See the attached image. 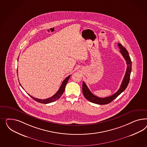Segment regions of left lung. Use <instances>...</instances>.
I'll return each mask as SVG.
<instances>
[{
    "label": "left lung",
    "mask_w": 147,
    "mask_h": 147,
    "mask_svg": "<svg viewBox=\"0 0 147 147\" xmlns=\"http://www.w3.org/2000/svg\"><path fill=\"white\" fill-rule=\"evenodd\" d=\"M118 46L120 49V52L122 54L123 58H125L127 65V70L125 71V77L120 87L115 93L113 95H112L110 96L104 98H98V96H95V95H94L90 91L89 88L87 87V85L85 84V82H83L82 93L84 94V95L85 98L91 102L98 104V105H107L108 103H109L111 102L113 100L115 99L116 98H117L121 93H122L128 85L129 80H130V73L131 71V61L129 57V53L127 51V49H125V47L120 43H118Z\"/></svg>",
    "instance_id": "obj_1"
}]
</instances>
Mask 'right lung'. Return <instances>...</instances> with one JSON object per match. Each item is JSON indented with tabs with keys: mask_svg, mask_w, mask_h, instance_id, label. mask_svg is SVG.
<instances>
[{
	"mask_svg": "<svg viewBox=\"0 0 147 147\" xmlns=\"http://www.w3.org/2000/svg\"><path fill=\"white\" fill-rule=\"evenodd\" d=\"M17 73H18V70H17ZM71 76H67V78L63 80V81L62 82V84L61 85L59 89L58 90V92L55 94L53 96H52V97L51 98H46V99H44V100H42V99H39V98H33V96H31L30 94H28L29 96H30L32 98H33L35 101L41 103H44V104H47V103H49L53 102L54 101H55L56 100H58L59 98H60L61 97V96L62 95V94L63 93L65 89V87H66V85L67 84V82L69 80V78H70ZM21 86V85H20Z\"/></svg>",
	"mask_w": 147,
	"mask_h": 147,
	"instance_id": "right-lung-1",
	"label": "right lung"
}]
</instances>
